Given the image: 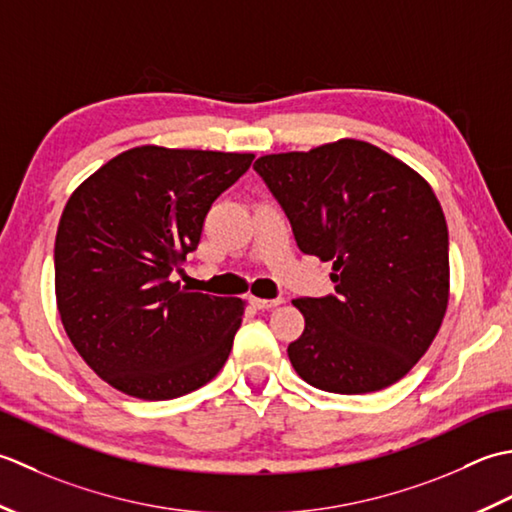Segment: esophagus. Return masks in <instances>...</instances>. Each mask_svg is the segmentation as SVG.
Masks as SVG:
<instances>
[{
	"mask_svg": "<svg viewBox=\"0 0 512 512\" xmlns=\"http://www.w3.org/2000/svg\"><path fill=\"white\" fill-rule=\"evenodd\" d=\"M283 302V298H274V300H265V298H256V296H249V305L256 307V309H271Z\"/></svg>",
	"mask_w": 512,
	"mask_h": 512,
	"instance_id": "obj_1",
	"label": "esophagus"
}]
</instances>
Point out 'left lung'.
<instances>
[{"label":"left lung","mask_w":512,"mask_h":512,"mask_svg":"<svg viewBox=\"0 0 512 512\" xmlns=\"http://www.w3.org/2000/svg\"><path fill=\"white\" fill-rule=\"evenodd\" d=\"M300 252L331 260L336 296L296 298L305 331L287 347L311 387L387 389L431 347L448 305V227L431 185L367 141L260 156Z\"/></svg>","instance_id":"left-lung-1"}]
</instances>
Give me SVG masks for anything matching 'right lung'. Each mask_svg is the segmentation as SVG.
Returning <instances> with one entry per match:
<instances>
[{
    "mask_svg": "<svg viewBox=\"0 0 512 512\" xmlns=\"http://www.w3.org/2000/svg\"><path fill=\"white\" fill-rule=\"evenodd\" d=\"M254 154L141 145L88 176L55 238V294L72 347L110 387L172 400L223 369L245 300L207 296L170 274Z\"/></svg>",
    "mask_w": 512,
    "mask_h": 512,
    "instance_id": "right-lung-1",
    "label": "right lung"
}]
</instances>
